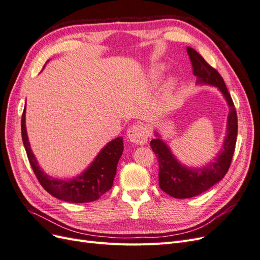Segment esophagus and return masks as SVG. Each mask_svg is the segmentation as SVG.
<instances>
[{
    "label": "esophagus",
    "instance_id": "1",
    "mask_svg": "<svg viewBox=\"0 0 260 260\" xmlns=\"http://www.w3.org/2000/svg\"><path fill=\"white\" fill-rule=\"evenodd\" d=\"M127 136L131 142L136 144H141V145L145 144L148 139V133L146 128L143 124H139V123L131 125L127 131Z\"/></svg>",
    "mask_w": 260,
    "mask_h": 260
}]
</instances>
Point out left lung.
<instances>
[{
	"mask_svg": "<svg viewBox=\"0 0 260 260\" xmlns=\"http://www.w3.org/2000/svg\"><path fill=\"white\" fill-rule=\"evenodd\" d=\"M186 51L192 61L193 73L198 77V81L218 86L230 106V114L228 117V135L222 152L216 161L206 168L188 169L181 166L160 139L151 141V147L159 164V186L164 192L176 199L193 198L207 191L221 180L231 166L238 137L237 111L222 77L195 50L186 48Z\"/></svg>",
	"mask_w": 260,
	"mask_h": 260,
	"instance_id": "obj_1",
	"label": "left lung"
}]
</instances>
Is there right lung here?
I'll return each mask as SVG.
<instances>
[{
    "label": "right lung",
    "mask_w": 260,
    "mask_h": 260,
    "mask_svg": "<svg viewBox=\"0 0 260 260\" xmlns=\"http://www.w3.org/2000/svg\"><path fill=\"white\" fill-rule=\"evenodd\" d=\"M25 109L21 116L23 146L26 148L31 168L46 192L61 201L78 204L96 201L113 186L117 164L123 151V139L121 137L113 140L102 149L95 160L81 176L69 181L56 180L43 174L31 152L25 124Z\"/></svg>",
    "instance_id": "obj_1"
}]
</instances>
